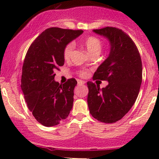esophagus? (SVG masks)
Returning <instances> with one entry per match:
<instances>
[{"label": "esophagus", "mask_w": 159, "mask_h": 159, "mask_svg": "<svg viewBox=\"0 0 159 159\" xmlns=\"http://www.w3.org/2000/svg\"><path fill=\"white\" fill-rule=\"evenodd\" d=\"M85 84L84 81H82V80H78V85H83Z\"/></svg>", "instance_id": "obj_1"}]
</instances>
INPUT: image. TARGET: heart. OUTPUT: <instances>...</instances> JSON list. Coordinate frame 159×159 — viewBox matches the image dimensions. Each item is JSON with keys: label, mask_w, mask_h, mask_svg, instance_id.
<instances>
[{"label": "heart", "mask_w": 159, "mask_h": 159, "mask_svg": "<svg viewBox=\"0 0 159 159\" xmlns=\"http://www.w3.org/2000/svg\"><path fill=\"white\" fill-rule=\"evenodd\" d=\"M81 45L86 49V51L91 57H97L101 53L102 49V40L98 39L96 36H88V37L82 39L81 41ZM73 49L74 44L72 43H69V44L66 45L63 52V58L66 61H69L70 59L72 53L73 52ZM80 74H81V76H85L87 75V72H81Z\"/></svg>", "instance_id": "1"}]
</instances>
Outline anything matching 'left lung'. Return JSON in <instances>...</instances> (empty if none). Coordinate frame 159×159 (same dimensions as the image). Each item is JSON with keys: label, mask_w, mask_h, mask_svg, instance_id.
<instances>
[{"label": "left lung", "mask_w": 159, "mask_h": 159, "mask_svg": "<svg viewBox=\"0 0 159 159\" xmlns=\"http://www.w3.org/2000/svg\"><path fill=\"white\" fill-rule=\"evenodd\" d=\"M110 43L109 55L98 67L93 80L108 81L102 89L91 81L87 104L90 114L98 121L113 123L132 108L142 82V62L132 39L120 29L106 27L93 30Z\"/></svg>", "instance_id": "8db88e82"}]
</instances>
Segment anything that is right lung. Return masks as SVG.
Returning <instances> with one entry per match:
<instances>
[{"instance_id": "obj_1", "label": "right lung", "mask_w": 159, "mask_h": 159, "mask_svg": "<svg viewBox=\"0 0 159 159\" xmlns=\"http://www.w3.org/2000/svg\"><path fill=\"white\" fill-rule=\"evenodd\" d=\"M83 32L50 27L34 40L25 56L21 90L28 109L45 126L60 124L72 110L77 81L70 78L60 84L54 81V76L55 71L64 64L65 46Z\"/></svg>"}]
</instances>
